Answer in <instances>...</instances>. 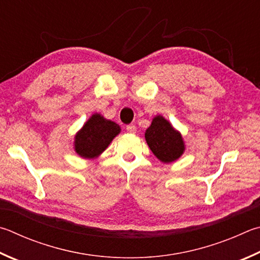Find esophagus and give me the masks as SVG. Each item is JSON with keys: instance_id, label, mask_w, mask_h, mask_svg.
Listing matches in <instances>:
<instances>
[{"instance_id": "esophagus-1", "label": "esophagus", "mask_w": 260, "mask_h": 260, "mask_svg": "<svg viewBox=\"0 0 260 260\" xmlns=\"http://www.w3.org/2000/svg\"><path fill=\"white\" fill-rule=\"evenodd\" d=\"M126 131L128 132V133H135L136 132V126L133 125V124H129L126 126Z\"/></svg>"}]
</instances>
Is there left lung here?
<instances>
[{
    "label": "left lung",
    "instance_id": "left-lung-1",
    "mask_svg": "<svg viewBox=\"0 0 260 260\" xmlns=\"http://www.w3.org/2000/svg\"><path fill=\"white\" fill-rule=\"evenodd\" d=\"M145 140L153 154L162 162L175 161L184 151L182 135L161 116L153 118L145 132Z\"/></svg>",
    "mask_w": 260,
    "mask_h": 260
}]
</instances>
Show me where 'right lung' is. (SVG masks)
<instances>
[{"mask_svg":"<svg viewBox=\"0 0 260 260\" xmlns=\"http://www.w3.org/2000/svg\"><path fill=\"white\" fill-rule=\"evenodd\" d=\"M119 132L120 127L116 122L107 120L99 114L93 115L75 138V150L83 158H95L108 148Z\"/></svg>","mask_w":260,"mask_h":260,"instance_id":"right-lung-1","label":"right lung"}]
</instances>
